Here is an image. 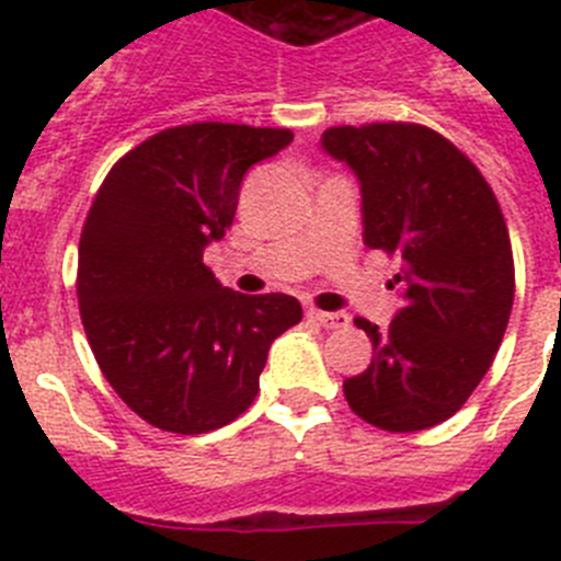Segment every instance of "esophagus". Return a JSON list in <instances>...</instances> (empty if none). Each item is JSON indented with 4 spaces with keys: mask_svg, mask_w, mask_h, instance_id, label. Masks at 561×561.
<instances>
[{
    "mask_svg": "<svg viewBox=\"0 0 561 561\" xmlns=\"http://www.w3.org/2000/svg\"><path fill=\"white\" fill-rule=\"evenodd\" d=\"M311 320L323 325V329H348L351 317L345 311H320V309H311L309 311Z\"/></svg>",
    "mask_w": 561,
    "mask_h": 561,
    "instance_id": "1",
    "label": "esophagus"
}]
</instances>
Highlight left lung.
I'll return each mask as SVG.
<instances>
[{
  "label": "left lung",
  "instance_id": "obj_1",
  "mask_svg": "<svg viewBox=\"0 0 561 561\" xmlns=\"http://www.w3.org/2000/svg\"><path fill=\"white\" fill-rule=\"evenodd\" d=\"M323 148L356 173L362 238L401 261L388 329L356 317L374 359L342 381L351 410L388 433L447 421L478 388L514 304V255L497 196L447 137L419 123L334 126Z\"/></svg>",
  "mask_w": 561,
  "mask_h": 561
}]
</instances>
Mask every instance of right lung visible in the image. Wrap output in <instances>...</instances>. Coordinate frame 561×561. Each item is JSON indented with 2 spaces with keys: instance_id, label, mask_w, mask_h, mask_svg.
Segmentation results:
<instances>
[{
  "instance_id": "obj_1",
  "label": "right lung",
  "mask_w": 561,
  "mask_h": 561,
  "mask_svg": "<svg viewBox=\"0 0 561 561\" xmlns=\"http://www.w3.org/2000/svg\"><path fill=\"white\" fill-rule=\"evenodd\" d=\"M289 128L191 123L106 173L78 244V309L114 393L165 433L219 430L250 408L270 345L300 323L289 295H241L202 255L232 225L241 180Z\"/></svg>"
}]
</instances>
